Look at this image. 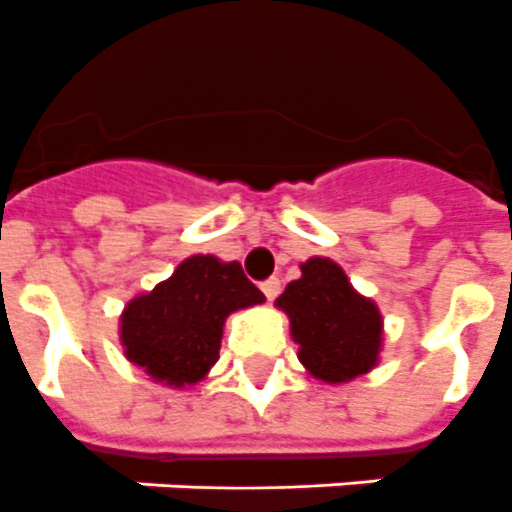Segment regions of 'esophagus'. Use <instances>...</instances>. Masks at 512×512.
I'll use <instances>...</instances> for the list:
<instances>
[{
    "instance_id": "obj_1",
    "label": "esophagus",
    "mask_w": 512,
    "mask_h": 512,
    "mask_svg": "<svg viewBox=\"0 0 512 512\" xmlns=\"http://www.w3.org/2000/svg\"><path fill=\"white\" fill-rule=\"evenodd\" d=\"M261 290H264V296H267L269 301H275L277 293H280V280H277V277H269L267 282H261Z\"/></svg>"
}]
</instances>
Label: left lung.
Masks as SVG:
<instances>
[{
  "label": "left lung",
  "mask_w": 512,
  "mask_h": 512,
  "mask_svg": "<svg viewBox=\"0 0 512 512\" xmlns=\"http://www.w3.org/2000/svg\"><path fill=\"white\" fill-rule=\"evenodd\" d=\"M275 306L288 314L298 362L312 378L338 386L378 367L383 314L333 259H306L301 277L288 282Z\"/></svg>",
  "instance_id": "obj_1"
}]
</instances>
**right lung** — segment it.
Wrapping results in <instances>:
<instances>
[{
	"label": "right lung",
	"instance_id": "1",
	"mask_svg": "<svg viewBox=\"0 0 512 512\" xmlns=\"http://www.w3.org/2000/svg\"><path fill=\"white\" fill-rule=\"evenodd\" d=\"M264 301L237 261L195 253L153 290L126 301L118 341L124 357L155 383L198 386L219 359L227 317Z\"/></svg>",
	"mask_w": 512,
	"mask_h": 512
}]
</instances>
